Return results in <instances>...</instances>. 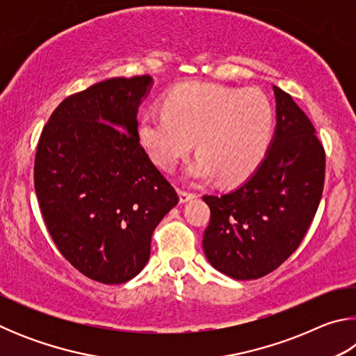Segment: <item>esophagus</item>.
Returning <instances> with one entry per match:
<instances>
[{"mask_svg":"<svg viewBox=\"0 0 356 356\" xmlns=\"http://www.w3.org/2000/svg\"><path fill=\"white\" fill-rule=\"evenodd\" d=\"M195 197H196L195 193H190V191H185V190H180L179 191V201H180V204L188 202L191 200H195Z\"/></svg>","mask_w":356,"mask_h":356,"instance_id":"1","label":"esophagus"}]
</instances>
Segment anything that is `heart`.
I'll list each match as a JSON object with an SVG mask.
<instances>
[{"mask_svg":"<svg viewBox=\"0 0 356 356\" xmlns=\"http://www.w3.org/2000/svg\"><path fill=\"white\" fill-rule=\"evenodd\" d=\"M273 127V105L259 89L186 83L168 94L165 111L143 114L138 141L156 166L171 171L195 138L200 152L185 166V179L202 184L218 176L220 182L234 185L261 165Z\"/></svg>","mask_w":356,"mask_h":356,"instance_id":"1","label":"heart"}]
</instances>
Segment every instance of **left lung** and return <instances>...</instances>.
<instances>
[{
	"label": "left lung",
	"mask_w": 356,
	"mask_h": 356,
	"mask_svg": "<svg viewBox=\"0 0 356 356\" xmlns=\"http://www.w3.org/2000/svg\"><path fill=\"white\" fill-rule=\"evenodd\" d=\"M276 130L261 165L231 193L206 195L207 261L234 280L273 272L298 248L322 197L325 150L293 99L273 86Z\"/></svg>",
	"instance_id": "left-lung-1"
}]
</instances>
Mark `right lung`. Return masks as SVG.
<instances>
[{
  "label": "right lung",
  "instance_id": "obj_1",
  "mask_svg": "<svg viewBox=\"0 0 356 356\" xmlns=\"http://www.w3.org/2000/svg\"><path fill=\"white\" fill-rule=\"evenodd\" d=\"M152 76L110 78L63 100L42 130L34 188L58 250L84 276L122 284L146 267L150 238L179 202L138 141Z\"/></svg>",
  "mask_w": 356,
  "mask_h": 356
}]
</instances>
